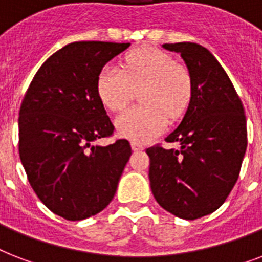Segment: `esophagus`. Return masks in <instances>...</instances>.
<instances>
[{
    "instance_id": "34e87169",
    "label": "esophagus",
    "mask_w": 262,
    "mask_h": 262,
    "mask_svg": "<svg viewBox=\"0 0 262 262\" xmlns=\"http://www.w3.org/2000/svg\"><path fill=\"white\" fill-rule=\"evenodd\" d=\"M132 149L133 151H141V149H144V144L137 143V141H132Z\"/></svg>"
}]
</instances>
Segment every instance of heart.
<instances>
[{
  "label": "heart",
  "instance_id": "1",
  "mask_svg": "<svg viewBox=\"0 0 262 262\" xmlns=\"http://www.w3.org/2000/svg\"><path fill=\"white\" fill-rule=\"evenodd\" d=\"M136 90L141 103L121 113L115 123L119 135L144 143L163 130L168 117L175 119L183 114L190 103L193 80L185 65L155 47L127 53L123 69L108 63L99 72L96 91L108 110H122Z\"/></svg>",
  "mask_w": 262,
  "mask_h": 262
}]
</instances>
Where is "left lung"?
<instances>
[{
	"instance_id": "left-lung-1",
	"label": "left lung",
	"mask_w": 262,
	"mask_h": 262,
	"mask_svg": "<svg viewBox=\"0 0 262 262\" xmlns=\"http://www.w3.org/2000/svg\"><path fill=\"white\" fill-rule=\"evenodd\" d=\"M179 53L193 80L182 122L166 137L179 149L147 148L149 182L160 207L186 220L216 211L239 177L248 145L244 104L217 59L197 43L163 45Z\"/></svg>"
}]
</instances>
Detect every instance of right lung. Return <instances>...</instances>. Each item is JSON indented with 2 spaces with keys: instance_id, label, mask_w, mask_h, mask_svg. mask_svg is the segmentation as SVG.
<instances>
[{
  "instance_id": "obj_1",
  "label": "right lung",
  "mask_w": 262,
  "mask_h": 262,
  "mask_svg": "<svg viewBox=\"0 0 262 262\" xmlns=\"http://www.w3.org/2000/svg\"><path fill=\"white\" fill-rule=\"evenodd\" d=\"M130 43L73 42L39 68L20 107L18 154L34 191L55 215L83 220L110 204L132 155L127 140L106 147L114 125L99 99V72Z\"/></svg>"
}]
</instances>
